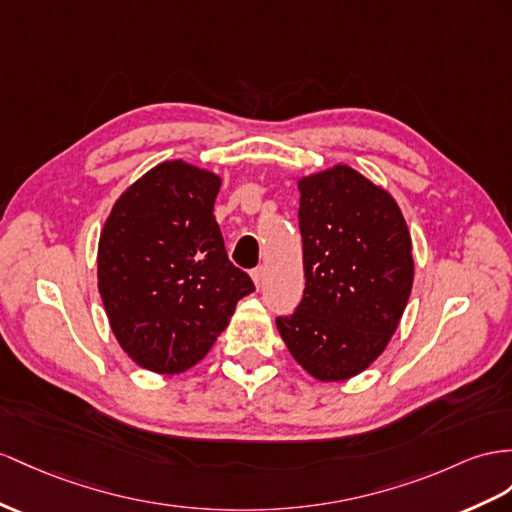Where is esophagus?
<instances>
[{"label":"esophagus","mask_w":512,"mask_h":512,"mask_svg":"<svg viewBox=\"0 0 512 512\" xmlns=\"http://www.w3.org/2000/svg\"><path fill=\"white\" fill-rule=\"evenodd\" d=\"M264 274H266L264 266H257V268L251 272V277H253V281H255V285H257V287L264 285Z\"/></svg>","instance_id":"esophagus-1"}]
</instances>
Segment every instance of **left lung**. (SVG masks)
<instances>
[{
    "instance_id": "8db88e82",
    "label": "left lung",
    "mask_w": 512,
    "mask_h": 512,
    "mask_svg": "<svg viewBox=\"0 0 512 512\" xmlns=\"http://www.w3.org/2000/svg\"><path fill=\"white\" fill-rule=\"evenodd\" d=\"M305 292L277 329L318 381L363 372L396 333L413 285L411 235L391 194L350 166L298 183Z\"/></svg>"
}]
</instances>
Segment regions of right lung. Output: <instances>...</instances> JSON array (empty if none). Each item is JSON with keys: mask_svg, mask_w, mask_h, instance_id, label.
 Here are the masks:
<instances>
[{"mask_svg": "<svg viewBox=\"0 0 512 512\" xmlns=\"http://www.w3.org/2000/svg\"><path fill=\"white\" fill-rule=\"evenodd\" d=\"M220 179L186 162L142 175L101 231L99 294L119 344L140 368L179 374L227 329L255 292L235 268L214 218Z\"/></svg>", "mask_w": 512, "mask_h": 512, "instance_id": "add662e5", "label": "right lung"}]
</instances>
